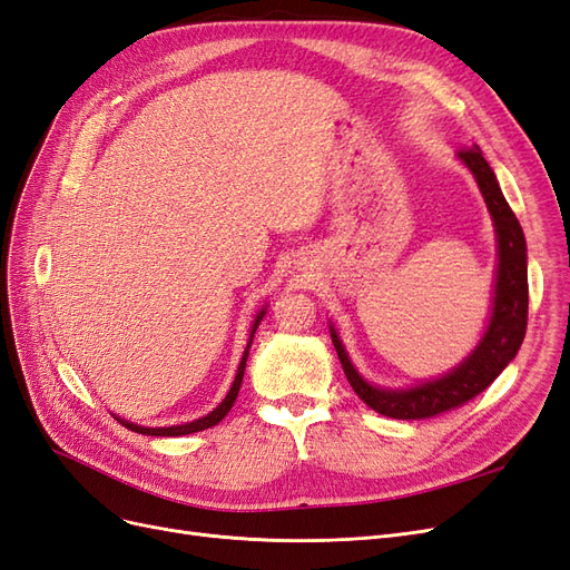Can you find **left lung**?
Instances as JSON below:
<instances>
[{
	"label": "left lung",
	"instance_id": "1",
	"mask_svg": "<svg viewBox=\"0 0 570 570\" xmlns=\"http://www.w3.org/2000/svg\"><path fill=\"white\" fill-rule=\"evenodd\" d=\"M456 157L473 174L482 199L488 204L497 235V271L490 318L485 333H482L471 354L440 377H428V381L409 387H381L368 383L358 373L350 352L344 350L337 327L331 323V337L352 390L361 396V402H366L373 411L390 419H430L473 400L511 364L525 337L528 247L523 228L504 199L494 170L482 157L480 147L473 145L469 149H461Z\"/></svg>",
	"mask_w": 570,
	"mask_h": 570
}]
</instances>
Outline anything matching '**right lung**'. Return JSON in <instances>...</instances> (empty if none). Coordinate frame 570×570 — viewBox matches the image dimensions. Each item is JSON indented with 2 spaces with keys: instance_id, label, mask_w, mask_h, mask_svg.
<instances>
[{
  "instance_id": "right-lung-1",
  "label": "right lung",
  "mask_w": 570,
  "mask_h": 570,
  "mask_svg": "<svg viewBox=\"0 0 570 570\" xmlns=\"http://www.w3.org/2000/svg\"><path fill=\"white\" fill-rule=\"evenodd\" d=\"M266 308H268V304H264L262 308H258V314L254 316L252 331H249V340H247V347H245V354H243V358H239V366H237V373H235V381H233V385H230L228 394L223 396V402H220V404H218L214 411H209V413H206V416H202V419H195V421H189V423H180V425H168V428H149V425H137V423H132V421H126V419H120V416H116V421H118V423H124L128 430H132V433H140V435H151V438H178V435H189V433H199V430H206V428H212V425L220 423L223 419H226V413L233 409V404H235V400H237L239 385H243V377H245V366H247L249 347H252V342H254V333H256L258 323L264 321V316H266Z\"/></svg>"
}]
</instances>
